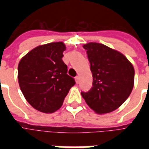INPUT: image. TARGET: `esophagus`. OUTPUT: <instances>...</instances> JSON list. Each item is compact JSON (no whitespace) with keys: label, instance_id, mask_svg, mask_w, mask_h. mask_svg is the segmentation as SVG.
I'll use <instances>...</instances> for the list:
<instances>
[{"label":"esophagus","instance_id":"obj_1","mask_svg":"<svg viewBox=\"0 0 149 149\" xmlns=\"http://www.w3.org/2000/svg\"><path fill=\"white\" fill-rule=\"evenodd\" d=\"M75 80H76V83H77V84H79V77H75Z\"/></svg>","mask_w":149,"mask_h":149}]
</instances>
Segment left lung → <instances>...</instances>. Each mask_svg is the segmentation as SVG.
Returning <instances> with one entry per match:
<instances>
[{"instance_id":"left-lung-1","label":"left lung","mask_w":149,"mask_h":149,"mask_svg":"<svg viewBox=\"0 0 149 149\" xmlns=\"http://www.w3.org/2000/svg\"><path fill=\"white\" fill-rule=\"evenodd\" d=\"M91 63L93 86L82 97L94 112H112L127 99L134 86V70L120 52L97 42L84 44Z\"/></svg>"}]
</instances>
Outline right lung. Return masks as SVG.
<instances>
[{"instance_id":"obj_1","label":"right lung","mask_w":149,"mask_h":149,"mask_svg":"<svg viewBox=\"0 0 149 149\" xmlns=\"http://www.w3.org/2000/svg\"><path fill=\"white\" fill-rule=\"evenodd\" d=\"M66 47L63 42L38 45L20 60L17 79L21 91L29 104L43 113L60 108L74 79L67 73L63 61Z\"/></svg>"}]
</instances>
